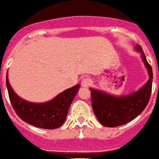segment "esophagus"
Returning <instances> with one entry per match:
<instances>
[{"label":"esophagus","mask_w":159,"mask_h":159,"mask_svg":"<svg viewBox=\"0 0 159 159\" xmlns=\"http://www.w3.org/2000/svg\"><path fill=\"white\" fill-rule=\"evenodd\" d=\"M90 79H89L88 77H85V78H83V79L82 80L81 85H82V87H88V86H89V85H90Z\"/></svg>","instance_id":"1"}]
</instances>
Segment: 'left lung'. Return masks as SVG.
<instances>
[{"label":"left lung","mask_w":159,"mask_h":159,"mask_svg":"<svg viewBox=\"0 0 159 159\" xmlns=\"http://www.w3.org/2000/svg\"><path fill=\"white\" fill-rule=\"evenodd\" d=\"M134 50L141 55V61L149 75L148 81L141 88L124 95H113L102 90L90 88L93 111L103 126L114 128L130 122L145 110L149 102L153 82L152 68L146 61L141 47L137 44Z\"/></svg>","instance_id":"left-lung-1"}]
</instances>
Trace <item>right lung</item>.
<instances>
[{
  "instance_id": "right-lung-1",
  "label": "right lung",
  "mask_w": 159,
  "mask_h": 159,
  "mask_svg": "<svg viewBox=\"0 0 159 159\" xmlns=\"http://www.w3.org/2000/svg\"><path fill=\"white\" fill-rule=\"evenodd\" d=\"M6 86L9 99L15 112L22 120L34 127L55 129L65 123L71 105L81 87L80 84L66 89L52 99L43 102H32L21 98L16 94L9 84L8 72Z\"/></svg>"
}]
</instances>
